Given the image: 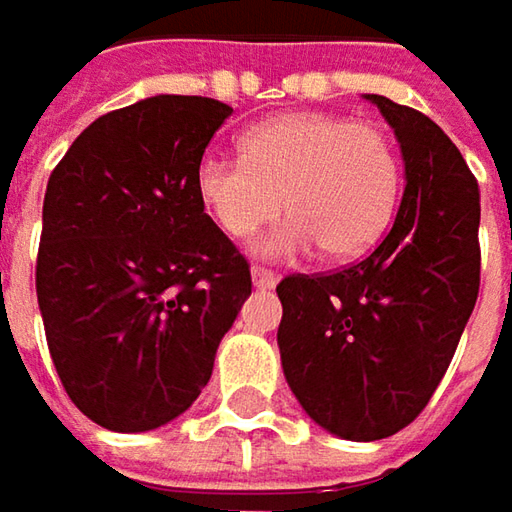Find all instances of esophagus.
Instances as JSON below:
<instances>
[{"instance_id": "34e87169", "label": "esophagus", "mask_w": 512, "mask_h": 512, "mask_svg": "<svg viewBox=\"0 0 512 512\" xmlns=\"http://www.w3.org/2000/svg\"><path fill=\"white\" fill-rule=\"evenodd\" d=\"M250 279H253V287H256V290H270V287H276V282H279V276H276L273 270H267V267L259 265L250 267Z\"/></svg>"}]
</instances>
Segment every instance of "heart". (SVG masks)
<instances>
[{
    "mask_svg": "<svg viewBox=\"0 0 512 512\" xmlns=\"http://www.w3.org/2000/svg\"><path fill=\"white\" fill-rule=\"evenodd\" d=\"M245 159L207 153L196 190L230 239L293 216L259 242L270 259L322 245L336 259L362 256L384 236L399 202L402 165L376 125L333 113H282L242 136Z\"/></svg>",
    "mask_w": 512,
    "mask_h": 512,
    "instance_id": "b5f03b06",
    "label": "heart"
}]
</instances>
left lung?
Wrapping results in <instances>:
<instances>
[{
    "mask_svg": "<svg viewBox=\"0 0 512 512\" xmlns=\"http://www.w3.org/2000/svg\"><path fill=\"white\" fill-rule=\"evenodd\" d=\"M404 159L396 222L362 262L287 276L279 353L305 413L327 433L376 442L413 422L436 393L476 307L479 182L433 119L367 93Z\"/></svg>",
    "mask_w": 512,
    "mask_h": 512,
    "instance_id": "8db88e82",
    "label": "left lung"
}]
</instances>
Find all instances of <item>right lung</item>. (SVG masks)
I'll return each instance as SVG.
<instances>
[{"mask_svg": "<svg viewBox=\"0 0 512 512\" xmlns=\"http://www.w3.org/2000/svg\"><path fill=\"white\" fill-rule=\"evenodd\" d=\"M230 105L159 93L110 110L50 173L36 299L50 359L90 422L145 433L182 416L250 296V267L196 190Z\"/></svg>", "mask_w": 512, "mask_h": 512, "instance_id": "add662e5", "label": "right lung"}]
</instances>
